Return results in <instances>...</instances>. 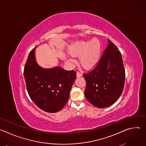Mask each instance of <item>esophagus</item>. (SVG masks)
<instances>
[{
    "instance_id": "obj_1",
    "label": "esophagus",
    "mask_w": 146,
    "mask_h": 146,
    "mask_svg": "<svg viewBox=\"0 0 146 146\" xmlns=\"http://www.w3.org/2000/svg\"><path fill=\"white\" fill-rule=\"evenodd\" d=\"M77 77H81L82 76V73H80V72H78L77 73Z\"/></svg>"
}]
</instances>
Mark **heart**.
<instances>
[{"label": "heart", "mask_w": 146, "mask_h": 146, "mask_svg": "<svg viewBox=\"0 0 146 146\" xmlns=\"http://www.w3.org/2000/svg\"><path fill=\"white\" fill-rule=\"evenodd\" d=\"M74 56H78L81 66L86 69H91L98 64L100 59L102 44L98 38L92 40H80L73 44L69 49ZM70 60L75 62L73 58Z\"/></svg>", "instance_id": "obj_1"}]
</instances>
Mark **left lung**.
I'll return each mask as SVG.
<instances>
[{
	"label": "left lung",
	"mask_w": 146,
	"mask_h": 146,
	"mask_svg": "<svg viewBox=\"0 0 146 146\" xmlns=\"http://www.w3.org/2000/svg\"><path fill=\"white\" fill-rule=\"evenodd\" d=\"M96 67L84 73L86 81L85 96L92 105L105 108L114 103L121 95L125 78V71L121 54L109 39Z\"/></svg>",
	"instance_id": "obj_1"
}]
</instances>
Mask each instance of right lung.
<instances>
[{
	"mask_svg": "<svg viewBox=\"0 0 146 146\" xmlns=\"http://www.w3.org/2000/svg\"><path fill=\"white\" fill-rule=\"evenodd\" d=\"M29 52L24 74L28 94L35 105L48 113L60 111L66 105L76 72L60 67L43 69L36 63L35 51Z\"/></svg>",
	"mask_w": 146,
	"mask_h": 146,
	"instance_id": "1",
	"label": "right lung"
}]
</instances>
